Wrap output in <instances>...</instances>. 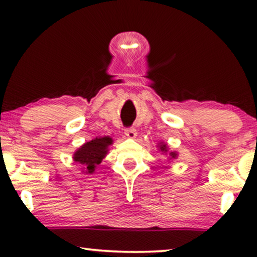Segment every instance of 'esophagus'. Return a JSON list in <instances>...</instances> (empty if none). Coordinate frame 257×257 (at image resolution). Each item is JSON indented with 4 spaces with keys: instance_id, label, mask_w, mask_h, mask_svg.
<instances>
[{
    "instance_id": "esophagus-1",
    "label": "esophagus",
    "mask_w": 257,
    "mask_h": 257,
    "mask_svg": "<svg viewBox=\"0 0 257 257\" xmlns=\"http://www.w3.org/2000/svg\"><path fill=\"white\" fill-rule=\"evenodd\" d=\"M124 133H125V136L130 139H135L137 137V131L135 128H126Z\"/></svg>"
}]
</instances>
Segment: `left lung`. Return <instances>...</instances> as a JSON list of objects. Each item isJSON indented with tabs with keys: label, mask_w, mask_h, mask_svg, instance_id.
Returning <instances> with one entry per match:
<instances>
[{
	"label": "left lung",
	"mask_w": 257,
	"mask_h": 257,
	"mask_svg": "<svg viewBox=\"0 0 257 257\" xmlns=\"http://www.w3.org/2000/svg\"><path fill=\"white\" fill-rule=\"evenodd\" d=\"M157 147H158V151H159V152H161L163 154H165V156L168 158V160H170V161L177 159V158H178V152H175V151H170L166 143L160 142L157 145Z\"/></svg>",
	"instance_id": "obj_1"
}]
</instances>
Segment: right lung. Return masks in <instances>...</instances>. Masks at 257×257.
Returning a JSON list of instances; mask_svg holds the SVG:
<instances>
[{
    "mask_svg": "<svg viewBox=\"0 0 257 257\" xmlns=\"http://www.w3.org/2000/svg\"><path fill=\"white\" fill-rule=\"evenodd\" d=\"M113 144L111 137H97L90 142L83 144L73 153L72 159L82 166V172L85 174H93L96 167L106 157L110 146Z\"/></svg>",
    "mask_w": 257,
    "mask_h": 257,
    "instance_id": "1",
    "label": "right lung"
}]
</instances>
